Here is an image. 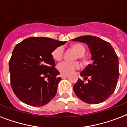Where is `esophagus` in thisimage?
I'll list each match as a JSON object with an SVG mask.
<instances>
[{
    "label": "esophagus",
    "mask_w": 127,
    "mask_h": 127,
    "mask_svg": "<svg viewBox=\"0 0 127 127\" xmlns=\"http://www.w3.org/2000/svg\"><path fill=\"white\" fill-rule=\"evenodd\" d=\"M61 77L62 78H66L68 77V75H65V74H61Z\"/></svg>",
    "instance_id": "34e87169"
}]
</instances>
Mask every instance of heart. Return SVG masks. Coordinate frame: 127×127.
I'll return each instance as SVG.
<instances>
[{"mask_svg":"<svg viewBox=\"0 0 127 127\" xmlns=\"http://www.w3.org/2000/svg\"><path fill=\"white\" fill-rule=\"evenodd\" d=\"M72 48L74 51L77 52L78 54L76 55L74 59H80L82 63H86L87 59L84 55L86 51V49L82 45L79 43L74 44L72 46ZM64 55V48L62 46L58 47L55 48L52 52V57L54 59L57 61H59L62 60L63 57ZM80 68V64L78 61H64L59 63L57 66L58 70L62 74H65V75H68L70 74L72 72H74V70L78 69Z\"/></svg>","mask_w":127,"mask_h":127,"instance_id":"b5f03b06","label":"heart"}]
</instances>
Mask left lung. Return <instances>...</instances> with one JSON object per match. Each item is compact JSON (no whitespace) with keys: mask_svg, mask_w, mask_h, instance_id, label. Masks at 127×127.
Returning <instances> with one entry per match:
<instances>
[{"mask_svg":"<svg viewBox=\"0 0 127 127\" xmlns=\"http://www.w3.org/2000/svg\"><path fill=\"white\" fill-rule=\"evenodd\" d=\"M72 40L86 43L93 61L92 64L81 72L84 80H78L74 85V92L87 103L103 102L114 93L117 87L119 76L118 56L109 43L97 37L84 35Z\"/></svg>","mask_w":127,"mask_h":127,"instance_id":"left-lung-1","label":"left lung"}]
</instances>
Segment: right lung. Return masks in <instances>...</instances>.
I'll use <instances>...</instances> for the list:
<instances>
[{"mask_svg": "<svg viewBox=\"0 0 127 127\" xmlns=\"http://www.w3.org/2000/svg\"><path fill=\"white\" fill-rule=\"evenodd\" d=\"M43 37H31L16 45L9 61L10 84L18 98L34 107L47 104L55 96L61 78L52 52L65 43Z\"/></svg>", "mask_w": 127, "mask_h": 127, "instance_id": "1", "label": "right lung"}]
</instances>
